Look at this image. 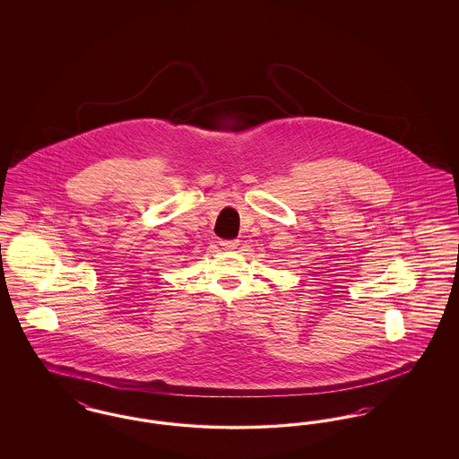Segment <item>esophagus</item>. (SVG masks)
Segmentation results:
<instances>
[{
    "label": "esophagus",
    "instance_id": "34e87169",
    "mask_svg": "<svg viewBox=\"0 0 459 459\" xmlns=\"http://www.w3.org/2000/svg\"><path fill=\"white\" fill-rule=\"evenodd\" d=\"M220 246H223L225 249H236L239 246V240L238 239H221L220 240Z\"/></svg>",
    "mask_w": 459,
    "mask_h": 459
}]
</instances>
